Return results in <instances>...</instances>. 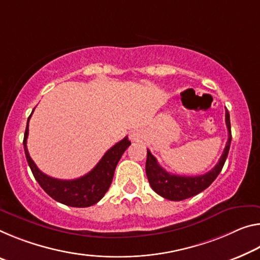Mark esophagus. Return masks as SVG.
Masks as SVG:
<instances>
[{
  "mask_svg": "<svg viewBox=\"0 0 260 260\" xmlns=\"http://www.w3.org/2000/svg\"><path fill=\"white\" fill-rule=\"evenodd\" d=\"M139 139H140V135H139L138 132H135V131L131 132V140H132V141H138Z\"/></svg>",
  "mask_w": 260,
  "mask_h": 260,
  "instance_id": "1",
  "label": "esophagus"
}]
</instances>
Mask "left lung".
<instances>
[{
  "label": "left lung",
  "instance_id": "left-lung-1",
  "mask_svg": "<svg viewBox=\"0 0 260 260\" xmlns=\"http://www.w3.org/2000/svg\"><path fill=\"white\" fill-rule=\"evenodd\" d=\"M225 125L228 128V141H226L224 150L216 166L205 175L177 176L169 174L159 166L157 159L151 155L150 150L147 149L146 174L151 188L160 197L172 201H180L194 197L207 188L216 179L223 168L229 152L230 143H232V128H230V115L228 110H225Z\"/></svg>",
  "mask_w": 260,
  "mask_h": 260
}]
</instances>
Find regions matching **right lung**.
<instances>
[{
	"instance_id": "1",
	"label": "right lung",
	"mask_w": 260,
	"mask_h": 260,
	"mask_svg": "<svg viewBox=\"0 0 260 260\" xmlns=\"http://www.w3.org/2000/svg\"><path fill=\"white\" fill-rule=\"evenodd\" d=\"M32 113H34V111H32ZM31 114L27 119L23 145L28 167H30L32 174H34L41 188L57 203L71 206V207H89V206L97 204L108 192L110 185L112 183L115 167H117L123 152L131 145L128 138H123L121 141L110 148L100 162L97 163V166L80 178L71 180L52 178V177L45 175L44 172L39 170L27 151L26 140Z\"/></svg>"
}]
</instances>
